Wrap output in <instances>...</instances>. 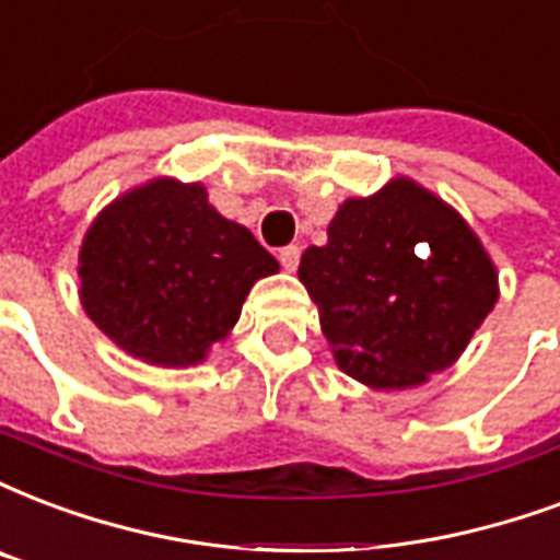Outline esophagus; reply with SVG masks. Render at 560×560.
Listing matches in <instances>:
<instances>
[{
	"label": "esophagus",
	"instance_id": "esophagus-1",
	"mask_svg": "<svg viewBox=\"0 0 560 560\" xmlns=\"http://www.w3.org/2000/svg\"><path fill=\"white\" fill-rule=\"evenodd\" d=\"M280 265H283L285 271H295L298 268V262H301V247L298 245H285V247H280Z\"/></svg>",
	"mask_w": 560,
	"mask_h": 560
}]
</instances>
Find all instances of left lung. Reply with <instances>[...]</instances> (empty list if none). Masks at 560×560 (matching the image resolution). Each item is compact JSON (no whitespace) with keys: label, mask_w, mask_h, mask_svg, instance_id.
Instances as JSON below:
<instances>
[{"label":"left lung","mask_w":560,"mask_h":560,"mask_svg":"<svg viewBox=\"0 0 560 560\" xmlns=\"http://www.w3.org/2000/svg\"><path fill=\"white\" fill-rule=\"evenodd\" d=\"M298 277L342 372L375 389L424 384L455 363L499 295L464 218L410 179L339 206Z\"/></svg>","instance_id":"obj_1"}]
</instances>
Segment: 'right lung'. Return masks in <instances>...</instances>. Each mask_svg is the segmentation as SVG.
<instances>
[{
	"instance_id": "add662e5",
	"label": "right lung",
	"mask_w": 560,
	"mask_h": 560,
	"mask_svg": "<svg viewBox=\"0 0 560 560\" xmlns=\"http://www.w3.org/2000/svg\"><path fill=\"white\" fill-rule=\"evenodd\" d=\"M82 304L124 351L155 365H191L238 322L250 285L277 259L250 230L221 218L203 185L174 179L115 200L79 254Z\"/></svg>"
}]
</instances>
